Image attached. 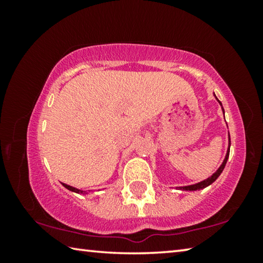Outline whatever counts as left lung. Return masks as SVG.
Wrapping results in <instances>:
<instances>
[{
    "label": "left lung",
    "instance_id": "1",
    "mask_svg": "<svg viewBox=\"0 0 263 263\" xmlns=\"http://www.w3.org/2000/svg\"><path fill=\"white\" fill-rule=\"evenodd\" d=\"M219 101V100H218ZM219 103H220V101H219ZM221 104V103H220ZM222 111H224V109H222ZM229 137H230V135H229ZM230 146H231V140H230V142H229V151H228V154H226V157H225V160H224V162L221 163V166L218 168V171L215 173V174H212L210 177H208L206 180H204V181H202V182H199V183H196V184H193V185H188V186H181V190H199V189H203V188H205V186H208V185H210L211 183H213V182H215L217 179H218V176H219L220 174H221V172L224 171V168H225V164H226V162H228V159H229V155H230Z\"/></svg>",
    "mask_w": 263,
    "mask_h": 263
}]
</instances>
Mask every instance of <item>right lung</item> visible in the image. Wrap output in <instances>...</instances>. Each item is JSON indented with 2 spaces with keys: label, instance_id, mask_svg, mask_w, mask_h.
Masks as SVG:
<instances>
[{
  "label": "right lung",
  "instance_id": "obj_1",
  "mask_svg": "<svg viewBox=\"0 0 263 263\" xmlns=\"http://www.w3.org/2000/svg\"><path fill=\"white\" fill-rule=\"evenodd\" d=\"M62 185L65 186V188H67L68 190H70V191H74V193H84V191H81V190H79V189H77V188H74V186H70V185H68V184H65V183H62Z\"/></svg>",
  "mask_w": 263,
  "mask_h": 263
}]
</instances>
